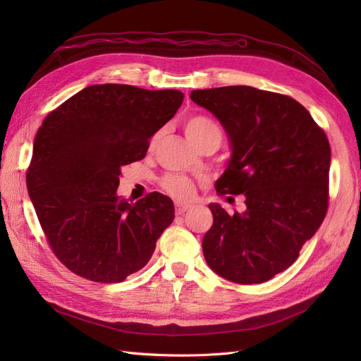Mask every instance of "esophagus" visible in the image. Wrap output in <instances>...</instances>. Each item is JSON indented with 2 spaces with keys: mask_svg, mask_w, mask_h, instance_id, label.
Listing matches in <instances>:
<instances>
[{
  "mask_svg": "<svg viewBox=\"0 0 361 361\" xmlns=\"http://www.w3.org/2000/svg\"><path fill=\"white\" fill-rule=\"evenodd\" d=\"M191 209L190 204H182V203H176V215H183L187 211Z\"/></svg>",
  "mask_w": 361,
  "mask_h": 361,
  "instance_id": "34e87169",
  "label": "esophagus"
}]
</instances>
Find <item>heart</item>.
I'll return each mask as SVG.
<instances>
[{
	"label": "heart",
	"mask_w": 361,
	"mask_h": 361,
	"mask_svg": "<svg viewBox=\"0 0 361 361\" xmlns=\"http://www.w3.org/2000/svg\"><path fill=\"white\" fill-rule=\"evenodd\" d=\"M183 129L192 145L199 143V141L211 135H215L221 140L220 128H218V125L212 118L203 114L190 116L187 120H185ZM158 135L159 134H155L154 138H152V145L158 140ZM159 185L161 188L169 195H171L173 199L180 200V202L191 200L195 194V183L190 178L182 176V174H166V176L161 178Z\"/></svg>",
	"instance_id": "b5f03b06"
}]
</instances>
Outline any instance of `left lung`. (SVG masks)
<instances>
[{
    "instance_id": "obj_1",
    "label": "left lung",
    "mask_w": 361,
    "mask_h": 361,
    "mask_svg": "<svg viewBox=\"0 0 361 361\" xmlns=\"http://www.w3.org/2000/svg\"><path fill=\"white\" fill-rule=\"evenodd\" d=\"M233 147L216 194H244L247 211L209 204L204 259L218 276L253 285L289 268L329 209L331 149L324 129L290 96L248 85L191 92Z\"/></svg>"
}]
</instances>
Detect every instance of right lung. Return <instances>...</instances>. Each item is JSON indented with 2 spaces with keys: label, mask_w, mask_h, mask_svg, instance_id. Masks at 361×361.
<instances>
[{
  "label": "right lung",
  "mask_w": 361,
  "mask_h": 361,
  "mask_svg": "<svg viewBox=\"0 0 361 361\" xmlns=\"http://www.w3.org/2000/svg\"><path fill=\"white\" fill-rule=\"evenodd\" d=\"M182 102L179 90L96 84L42 122L27 188L52 253L73 274L118 283L150 260L174 206L157 191L135 203L118 199L120 169L146 157Z\"/></svg>",
  "instance_id": "1"
}]
</instances>
